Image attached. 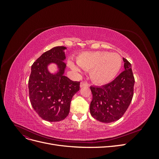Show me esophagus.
I'll return each instance as SVG.
<instances>
[{"instance_id":"obj_1","label":"esophagus","mask_w":159,"mask_h":159,"mask_svg":"<svg viewBox=\"0 0 159 159\" xmlns=\"http://www.w3.org/2000/svg\"><path fill=\"white\" fill-rule=\"evenodd\" d=\"M88 84L86 83V82H84V81H82V82L80 83V88L88 87Z\"/></svg>"}]
</instances>
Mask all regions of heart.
Returning a JSON list of instances; mask_svg holds the SVG:
<instances>
[{"label":"heart","mask_w":159,"mask_h":159,"mask_svg":"<svg viewBox=\"0 0 159 159\" xmlns=\"http://www.w3.org/2000/svg\"><path fill=\"white\" fill-rule=\"evenodd\" d=\"M81 68L90 70L91 80L98 85H105L112 81L122 66V57L117 53L105 51L84 52L77 58ZM68 66L75 71L80 72V67L69 61Z\"/></svg>","instance_id":"obj_1"}]
</instances>
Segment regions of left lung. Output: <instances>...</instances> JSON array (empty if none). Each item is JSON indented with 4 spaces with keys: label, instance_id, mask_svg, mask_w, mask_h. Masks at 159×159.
I'll return each instance as SVG.
<instances>
[{
    "label": "left lung",
    "instance_id": "8db88e82",
    "mask_svg": "<svg viewBox=\"0 0 159 159\" xmlns=\"http://www.w3.org/2000/svg\"><path fill=\"white\" fill-rule=\"evenodd\" d=\"M125 70L111 82L101 87L91 86L93 99L90 103V113L102 123L117 121L125 113L133 96L134 78L131 64L125 58Z\"/></svg>",
    "mask_w": 159,
    "mask_h": 159
}]
</instances>
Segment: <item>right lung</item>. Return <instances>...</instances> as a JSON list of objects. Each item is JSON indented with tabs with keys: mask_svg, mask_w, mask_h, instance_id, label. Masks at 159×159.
I'll use <instances>...</instances> for the list:
<instances>
[{
	"mask_svg": "<svg viewBox=\"0 0 159 159\" xmlns=\"http://www.w3.org/2000/svg\"><path fill=\"white\" fill-rule=\"evenodd\" d=\"M64 46H56L34 62L28 80L29 98L33 109L47 121H60L68 116L73 96L80 90V81L64 75L66 64ZM54 63L58 71L51 73L48 66Z\"/></svg>",
	"mask_w": 159,
	"mask_h": 159,
	"instance_id": "1",
	"label": "right lung"
}]
</instances>
